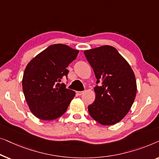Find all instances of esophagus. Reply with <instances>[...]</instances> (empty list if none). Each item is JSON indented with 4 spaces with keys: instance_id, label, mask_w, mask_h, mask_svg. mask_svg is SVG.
<instances>
[{
    "instance_id": "34e87169",
    "label": "esophagus",
    "mask_w": 159,
    "mask_h": 159,
    "mask_svg": "<svg viewBox=\"0 0 159 159\" xmlns=\"http://www.w3.org/2000/svg\"><path fill=\"white\" fill-rule=\"evenodd\" d=\"M84 93V91H76V94H77L78 96L82 95Z\"/></svg>"
}]
</instances>
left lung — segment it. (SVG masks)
Here are the masks:
<instances>
[{"label":"left lung","mask_w":159,"mask_h":159,"mask_svg":"<svg viewBox=\"0 0 159 159\" xmlns=\"http://www.w3.org/2000/svg\"><path fill=\"white\" fill-rule=\"evenodd\" d=\"M97 78L96 99L89 105V115L103 125L123 119L135 100L137 85L131 67L113 47L104 45L84 51Z\"/></svg>","instance_id":"8db88e82"}]
</instances>
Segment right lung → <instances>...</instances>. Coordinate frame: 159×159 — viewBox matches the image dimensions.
Returning a JSON list of instances; mask_svg holds the SVG:
<instances>
[{"mask_svg":"<svg viewBox=\"0 0 159 159\" xmlns=\"http://www.w3.org/2000/svg\"><path fill=\"white\" fill-rule=\"evenodd\" d=\"M79 52L65 44H52L26 66L22 87L30 110L37 118L55 120L66 111L75 93L60 82L68 76L66 68Z\"/></svg>","mask_w":159,"mask_h":159,"instance_id":"obj_1","label":"right lung"}]
</instances>
